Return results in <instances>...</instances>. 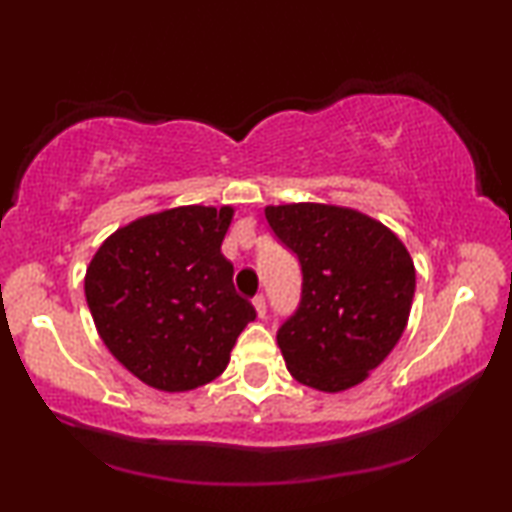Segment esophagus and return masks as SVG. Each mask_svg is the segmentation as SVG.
<instances>
[{
    "instance_id": "esophagus-1",
    "label": "esophagus",
    "mask_w": 512,
    "mask_h": 512,
    "mask_svg": "<svg viewBox=\"0 0 512 512\" xmlns=\"http://www.w3.org/2000/svg\"><path fill=\"white\" fill-rule=\"evenodd\" d=\"M251 303H254V310H256V314L258 317H265V312H268V307H265V298L263 296H256L254 300H251Z\"/></svg>"
}]
</instances>
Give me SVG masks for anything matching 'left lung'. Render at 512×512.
Segmentation results:
<instances>
[{"label": "left lung", "mask_w": 512, "mask_h": 512, "mask_svg": "<svg viewBox=\"0 0 512 512\" xmlns=\"http://www.w3.org/2000/svg\"><path fill=\"white\" fill-rule=\"evenodd\" d=\"M303 268L300 307L277 333L289 373L326 394L361 384L408 326L415 263L394 230L352 207L268 205Z\"/></svg>", "instance_id": "obj_1"}]
</instances>
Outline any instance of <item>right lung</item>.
<instances>
[{
  "instance_id": "add662e5",
  "label": "right lung",
  "mask_w": 512,
  "mask_h": 512,
  "mask_svg": "<svg viewBox=\"0 0 512 512\" xmlns=\"http://www.w3.org/2000/svg\"><path fill=\"white\" fill-rule=\"evenodd\" d=\"M235 207L181 205L114 230L86 268L95 328L144 384L177 394L226 370L237 335L256 319L221 254Z\"/></svg>"
}]
</instances>
